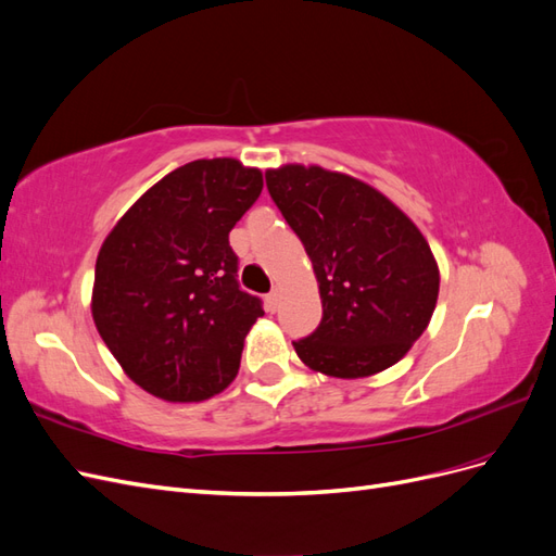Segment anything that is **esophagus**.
Wrapping results in <instances>:
<instances>
[{"mask_svg": "<svg viewBox=\"0 0 556 556\" xmlns=\"http://www.w3.org/2000/svg\"><path fill=\"white\" fill-rule=\"evenodd\" d=\"M266 304H268V308H271V311L278 308V304H280V288H274L271 292L266 294Z\"/></svg>", "mask_w": 556, "mask_h": 556, "instance_id": "obj_1", "label": "esophagus"}]
</instances>
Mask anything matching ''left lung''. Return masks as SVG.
Segmentation results:
<instances>
[{
	"instance_id": "8db88e82",
	"label": "left lung",
	"mask_w": 556,
	"mask_h": 556,
	"mask_svg": "<svg viewBox=\"0 0 556 556\" xmlns=\"http://www.w3.org/2000/svg\"><path fill=\"white\" fill-rule=\"evenodd\" d=\"M266 188L313 262L323 323L294 341L317 374L355 380L406 357L439 301L422 231L371 185L317 164L266 172Z\"/></svg>"
}]
</instances>
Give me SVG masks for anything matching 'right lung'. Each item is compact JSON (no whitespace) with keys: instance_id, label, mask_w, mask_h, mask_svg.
<instances>
[{"instance_id":"obj_1","label":"right lung","mask_w":556,"mask_h":556,"mask_svg":"<svg viewBox=\"0 0 556 556\" xmlns=\"http://www.w3.org/2000/svg\"><path fill=\"white\" fill-rule=\"evenodd\" d=\"M262 188V172L233 157L188 162L134 201L99 248L94 327L148 394L204 401L237 378L264 311L239 290L229 231Z\"/></svg>"}]
</instances>
